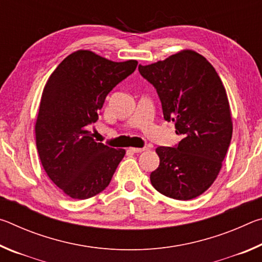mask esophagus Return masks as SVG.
<instances>
[{"label":"esophagus","instance_id":"1","mask_svg":"<svg viewBox=\"0 0 262 262\" xmlns=\"http://www.w3.org/2000/svg\"><path fill=\"white\" fill-rule=\"evenodd\" d=\"M129 150H130L132 152H134V154H140V152L147 151V150H148V147H143V148H130Z\"/></svg>","mask_w":262,"mask_h":262}]
</instances>
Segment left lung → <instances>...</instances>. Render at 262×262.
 <instances>
[{
  "instance_id": "left-lung-1",
  "label": "left lung",
  "mask_w": 262,
  "mask_h": 262,
  "mask_svg": "<svg viewBox=\"0 0 262 262\" xmlns=\"http://www.w3.org/2000/svg\"><path fill=\"white\" fill-rule=\"evenodd\" d=\"M162 103L164 119L174 122L181 141L158 147L159 166L151 185L165 196L190 200L210 187L232 137L227 92L215 68L194 51H183L148 66H139Z\"/></svg>"
}]
</instances>
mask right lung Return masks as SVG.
I'll list each match as a JSON object with an SVG mask.
<instances>
[{"label": "right lung", "mask_w": 262, "mask_h": 262, "mask_svg": "<svg viewBox=\"0 0 262 262\" xmlns=\"http://www.w3.org/2000/svg\"><path fill=\"white\" fill-rule=\"evenodd\" d=\"M137 67L77 51L57 66L43 88L35 122V142L43 170L68 196H95L107 187L125 156L96 142L88 127L98 120L106 96Z\"/></svg>", "instance_id": "obj_1"}]
</instances>
